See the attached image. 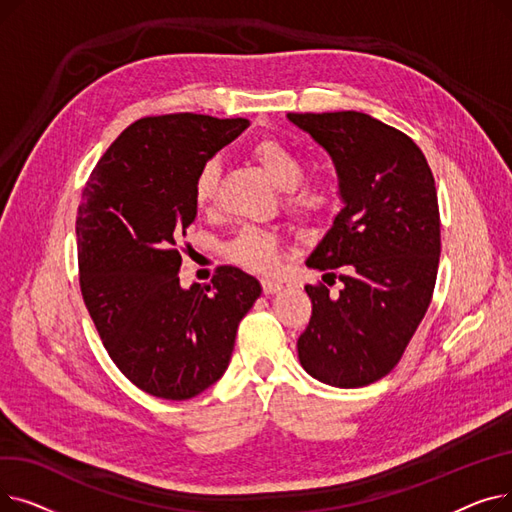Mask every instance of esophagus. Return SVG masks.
<instances>
[{"label": "esophagus", "instance_id": "esophagus-1", "mask_svg": "<svg viewBox=\"0 0 512 512\" xmlns=\"http://www.w3.org/2000/svg\"><path fill=\"white\" fill-rule=\"evenodd\" d=\"M261 288H263L265 294H276V292L282 290V284L276 282V280H263V282H261Z\"/></svg>", "mask_w": 512, "mask_h": 512}]
</instances>
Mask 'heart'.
Wrapping results in <instances>:
<instances>
[{
	"instance_id": "heart-1",
	"label": "heart",
	"mask_w": 512,
	"mask_h": 512,
	"mask_svg": "<svg viewBox=\"0 0 512 512\" xmlns=\"http://www.w3.org/2000/svg\"><path fill=\"white\" fill-rule=\"evenodd\" d=\"M251 157L280 188L286 191L284 203L290 211L303 218L324 213L336 195V178L328 170L303 176V159L299 151L278 137H261L251 149ZM220 166L207 161L195 176L193 201L199 209H209L218 195ZM226 255L247 270L272 272L280 261V240L276 234L247 226L242 228L226 247Z\"/></svg>"
}]
</instances>
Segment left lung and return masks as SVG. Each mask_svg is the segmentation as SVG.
I'll list each match as a JSON object with an SVG mask.
<instances>
[{"mask_svg": "<svg viewBox=\"0 0 512 512\" xmlns=\"http://www.w3.org/2000/svg\"><path fill=\"white\" fill-rule=\"evenodd\" d=\"M288 120L330 153L344 203L305 261L344 286L338 297L324 284L305 286L313 313L299 361L319 382L361 388L396 367L432 303L440 261L434 174L413 139L367 114Z\"/></svg>", "mask_w": 512, "mask_h": 512, "instance_id": "left-lung-1", "label": "left lung"}]
</instances>
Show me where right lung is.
<instances>
[{
  "mask_svg": "<svg viewBox=\"0 0 512 512\" xmlns=\"http://www.w3.org/2000/svg\"><path fill=\"white\" fill-rule=\"evenodd\" d=\"M245 118L149 116L91 172L76 215L78 280L105 351L143 392L186 400L228 369L259 282L224 265L211 286H180V240L197 218L195 176Z\"/></svg>",
  "mask_w": 512,
  "mask_h": 512,
  "instance_id": "right-lung-1",
  "label": "right lung"
}]
</instances>
